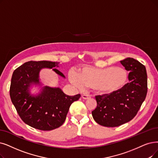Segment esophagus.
<instances>
[{
    "instance_id": "obj_1",
    "label": "esophagus",
    "mask_w": 158,
    "mask_h": 158,
    "mask_svg": "<svg viewBox=\"0 0 158 158\" xmlns=\"http://www.w3.org/2000/svg\"><path fill=\"white\" fill-rule=\"evenodd\" d=\"M91 96L89 94H82V95H81V97H82L84 99H88V98H91Z\"/></svg>"
}]
</instances>
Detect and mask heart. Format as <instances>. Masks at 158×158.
Instances as JSON below:
<instances>
[{"label":"heart","instance_id":"1","mask_svg":"<svg viewBox=\"0 0 158 158\" xmlns=\"http://www.w3.org/2000/svg\"><path fill=\"white\" fill-rule=\"evenodd\" d=\"M69 78L71 83L78 87L86 86L100 93L111 94L124 87L128 80V73L125 69L120 67L99 69L85 66L78 74L71 71Z\"/></svg>","mask_w":158,"mask_h":158}]
</instances>
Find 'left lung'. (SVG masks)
<instances>
[{
    "mask_svg": "<svg viewBox=\"0 0 158 158\" xmlns=\"http://www.w3.org/2000/svg\"><path fill=\"white\" fill-rule=\"evenodd\" d=\"M120 62L130 72V81L117 92L95 96L97 106L92 111L94 121L106 127H119L133 119L147 94V74L144 65L132 58Z\"/></svg>",
    "mask_w": 158,
    "mask_h": 158,
    "instance_id": "left-lung-1",
    "label": "left lung"
}]
</instances>
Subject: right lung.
I'll use <instances>...</instances> for the list:
<instances>
[{
    "label": "right lung",
    "instance_id": "right-lung-1",
    "mask_svg": "<svg viewBox=\"0 0 158 158\" xmlns=\"http://www.w3.org/2000/svg\"><path fill=\"white\" fill-rule=\"evenodd\" d=\"M58 62L30 61L17 68L11 80L10 95L11 102L22 121L30 127L43 131L58 128L64 124L69 108L81 95L65 94L60 88L45 87L37 97L28 93L31 83L39 84V72L42 68H53V71L65 77L54 69Z\"/></svg>",
    "mask_w": 158,
    "mask_h": 158
}]
</instances>
